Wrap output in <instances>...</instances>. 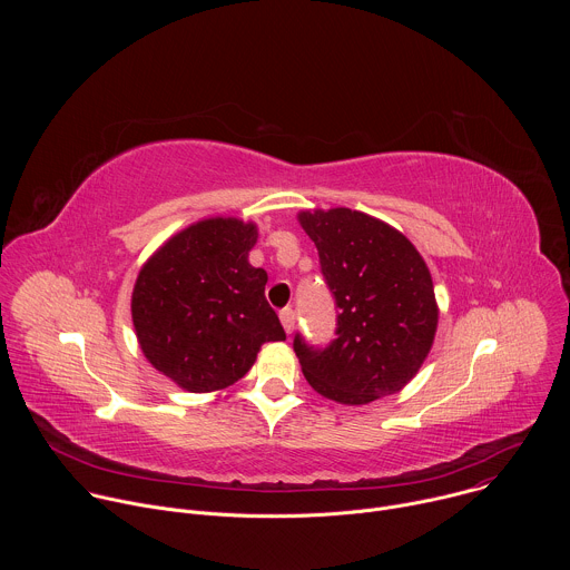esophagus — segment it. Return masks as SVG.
Instances as JSON below:
<instances>
[{
    "label": "esophagus",
    "mask_w": 570,
    "mask_h": 570,
    "mask_svg": "<svg viewBox=\"0 0 570 570\" xmlns=\"http://www.w3.org/2000/svg\"><path fill=\"white\" fill-rule=\"evenodd\" d=\"M279 320H282L284 332H286V334H293V330H295V311H293L291 306L282 308V311H279Z\"/></svg>",
    "instance_id": "34e87169"
}]
</instances>
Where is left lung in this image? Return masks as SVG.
Wrapping results in <instances>:
<instances>
[{"instance_id": "8db88e82", "label": "left lung", "mask_w": 570, "mask_h": 570, "mask_svg": "<svg viewBox=\"0 0 570 570\" xmlns=\"http://www.w3.org/2000/svg\"><path fill=\"white\" fill-rule=\"evenodd\" d=\"M297 220L315 243L338 308L327 347L295 334L308 385L347 405L399 392L420 372L438 332L426 262L399 229L356 209L299 212Z\"/></svg>"}]
</instances>
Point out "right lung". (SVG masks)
<instances>
[{
    "label": "right lung",
    "instance_id": "1",
    "mask_svg": "<svg viewBox=\"0 0 570 570\" xmlns=\"http://www.w3.org/2000/svg\"><path fill=\"white\" fill-rule=\"evenodd\" d=\"M257 225L205 218L141 266L132 324L148 363L189 392H214L253 367L264 343L286 341L266 299L268 275L248 262Z\"/></svg>",
    "mask_w": 570,
    "mask_h": 570
}]
</instances>
